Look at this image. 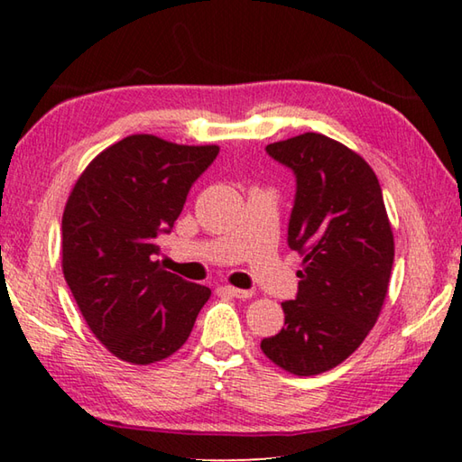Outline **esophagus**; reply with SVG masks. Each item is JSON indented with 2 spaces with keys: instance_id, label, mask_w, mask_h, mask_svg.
<instances>
[{
  "instance_id": "1",
  "label": "esophagus",
  "mask_w": 462,
  "mask_h": 462,
  "mask_svg": "<svg viewBox=\"0 0 462 462\" xmlns=\"http://www.w3.org/2000/svg\"><path fill=\"white\" fill-rule=\"evenodd\" d=\"M224 289L232 297H238V300H248V297H253V291H248V289H238V287H232V285H226Z\"/></svg>"
}]
</instances>
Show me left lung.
<instances>
[{"instance_id": "1", "label": "left lung", "mask_w": 462, "mask_h": 462, "mask_svg": "<svg viewBox=\"0 0 462 462\" xmlns=\"http://www.w3.org/2000/svg\"><path fill=\"white\" fill-rule=\"evenodd\" d=\"M267 152L297 177L287 240L303 261L297 297L281 303L285 328L261 350L283 371L311 377L346 361L379 319L393 230L374 171L338 140L306 132Z\"/></svg>"}]
</instances>
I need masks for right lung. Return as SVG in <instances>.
<instances>
[{
	"label": "right lung",
	"mask_w": 462,
	"mask_h": 462,
	"mask_svg": "<svg viewBox=\"0 0 462 462\" xmlns=\"http://www.w3.org/2000/svg\"><path fill=\"white\" fill-rule=\"evenodd\" d=\"M220 146L132 134L77 179L62 212V275L89 330L132 365L175 355L189 338L206 285L161 269L154 238L169 232Z\"/></svg>",
	"instance_id": "1"
}]
</instances>
